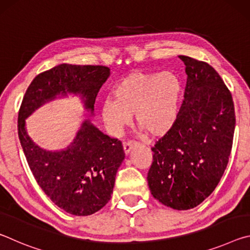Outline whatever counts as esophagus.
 Here are the masks:
<instances>
[{
	"mask_svg": "<svg viewBox=\"0 0 250 250\" xmlns=\"http://www.w3.org/2000/svg\"><path fill=\"white\" fill-rule=\"evenodd\" d=\"M138 146V143L135 141H126L124 143V150H125V153L128 154L129 152Z\"/></svg>",
	"mask_w": 250,
	"mask_h": 250,
	"instance_id": "1",
	"label": "esophagus"
}]
</instances>
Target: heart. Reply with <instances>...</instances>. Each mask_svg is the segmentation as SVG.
<instances>
[{
  "mask_svg": "<svg viewBox=\"0 0 250 250\" xmlns=\"http://www.w3.org/2000/svg\"><path fill=\"white\" fill-rule=\"evenodd\" d=\"M181 82L171 71H134L116 84L115 100L101 104L105 128L119 135L135 115L137 125L151 137H162L170 131L179 115Z\"/></svg>",
  "mask_w": 250,
  "mask_h": 250,
  "instance_id": "1",
  "label": "heart"
}]
</instances>
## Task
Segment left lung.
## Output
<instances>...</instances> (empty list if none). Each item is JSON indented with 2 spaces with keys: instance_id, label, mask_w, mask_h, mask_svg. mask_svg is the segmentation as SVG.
<instances>
[{
  "instance_id": "1",
  "label": "left lung",
  "mask_w": 250,
  "mask_h": 250,
  "mask_svg": "<svg viewBox=\"0 0 250 250\" xmlns=\"http://www.w3.org/2000/svg\"><path fill=\"white\" fill-rule=\"evenodd\" d=\"M188 75L184 100L173 128L151 150V194L171 208H194L221 181L229 160L235 108L229 89L205 62L179 56Z\"/></svg>"
}]
</instances>
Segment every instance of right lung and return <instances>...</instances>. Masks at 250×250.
Returning <instances> with one entry per match:
<instances>
[{"label":"right lung","instance_id":"right-lung-1","mask_svg":"<svg viewBox=\"0 0 250 250\" xmlns=\"http://www.w3.org/2000/svg\"><path fill=\"white\" fill-rule=\"evenodd\" d=\"M109 75L105 66L58 65L33 79L20 107L19 138L34 177L55 204L77 216L96 213L111 198L117 171L125 159L121 141L86 120L66 150L46 151L27 135L25 118L46 101L67 92L82 96L84 107L92 113L97 94Z\"/></svg>","mask_w":250,"mask_h":250}]
</instances>
